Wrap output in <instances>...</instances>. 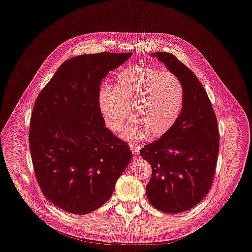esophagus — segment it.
Instances as JSON below:
<instances>
[{"label": "esophagus", "mask_w": 252, "mask_h": 252, "mask_svg": "<svg viewBox=\"0 0 252 252\" xmlns=\"http://www.w3.org/2000/svg\"><path fill=\"white\" fill-rule=\"evenodd\" d=\"M129 146H130V150H131V152L133 153V155H137V154L139 153V151H140V148H141V146H140V145L131 143Z\"/></svg>", "instance_id": "34e87169"}]
</instances>
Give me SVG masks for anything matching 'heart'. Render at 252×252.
Segmentation results:
<instances>
[{
	"instance_id": "heart-1",
	"label": "heart",
	"mask_w": 252,
	"mask_h": 252,
	"mask_svg": "<svg viewBox=\"0 0 252 252\" xmlns=\"http://www.w3.org/2000/svg\"><path fill=\"white\" fill-rule=\"evenodd\" d=\"M184 104L185 88L177 75L141 63L121 69L113 88L104 86L98 94L101 115L112 131L121 129L131 111L133 120L121 132L127 141L168 134L179 122Z\"/></svg>"
}]
</instances>
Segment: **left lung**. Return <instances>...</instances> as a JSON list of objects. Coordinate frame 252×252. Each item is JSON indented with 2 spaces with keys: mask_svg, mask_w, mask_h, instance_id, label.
<instances>
[{
  "mask_svg": "<svg viewBox=\"0 0 252 252\" xmlns=\"http://www.w3.org/2000/svg\"><path fill=\"white\" fill-rule=\"evenodd\" d=\"M151 55L181 79L185 104L176 126L140 150L152 168L145 190L155 209L178 214L197 206L212 187L220 148L218 122L197 76L171 53Z\"/></svg>",
  "mask_w": 252,
  "mask_h": 252,
  "instance_id": "obj_1",
  "label": "left lung"
}]
</instances>
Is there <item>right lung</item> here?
<instances>
[{
    "mask_svg": "<svg viewBox=\"0 0 252 252\" xmlns=\"http://www.w3.org/2000/svg\"><path fill=\"white\" fill-rule=\"evenodd\" d=\"M130 56L102 52L66 60L33 106L29 141L35 177L46 199L68 213L102 207L131 159L98 105L102 80Z\"/></svg>",
    "mask_w": 252,
    "mask_h": 252,
    "instance_id": "add662e5",
    "label": "right lung"
}]
</instances>
